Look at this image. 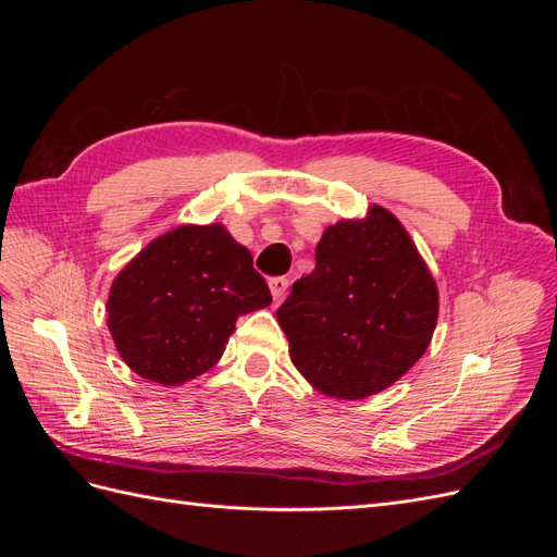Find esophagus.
<instances>
[{"label": "esophagus", "mask_w": 557, "mask_h": 557, "mask_svg": "<svg viewBox=\"0 0 557 557\" xmlns=\"http://www.w3.org/2000/svg\"><path fill=\"white\" fill-rule=\"evenodd\" d=\"M288 285H290V281L285 278V276H274V278H269V290H272L274 301H281V299L285 297V290H288Z\"/></svg>", "instance_id": "34e87169"}]
</instances>
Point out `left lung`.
<instances>
[{
    "mask_svg": "<svg viewBox=\"0 0 557 557\" xmlns=\"http://www.w3.org/2000/svg\"><path fill=\"white\" fill-rule=\"evenodd\" d=\"M440 311L434 278L407 230L372 207L315 246V269L276 311L290 358L313 387L362 399L393 385L430 346Z\"/></svg>",
    "mask_w": 557,
    "mask_h": 557,
    "instance_id": "8db88e82",
    "label": "left lung"
}]
</instances>
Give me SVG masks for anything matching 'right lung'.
Wrapping results in <instances>:
<instances>
[{
  "label": "right lung",
  "mask_w": 557,
  "mask_h": 557,
  "mask_svg": "<svg viewBox=\"0 0 557 557\" xmlns=\"http://www.w3.org/2000/svg\"><path fill=\"white\" fill-rule=\"evenodd\" d=\"M272 305L250 250L221 225L150 242L111 285L109 330L139 376L178 385L221 360L237 318Z\"/></svg>",
  "instance_id": "right-lung-1"
}]
</instances>
